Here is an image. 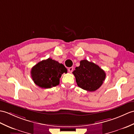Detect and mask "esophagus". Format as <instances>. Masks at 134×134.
I'll return each instance as SVG.
<instances>
[{
  "mask_svg": "<svg viewBox=\"0 0 134 134\" xmlns=\"http://www.w3.org/2000/svg\"><path fill=\"white\" fill-rule=\"evenodd\" d=\"M68 72H69L70 73H71V72H72V71H73V67H69V68H68Z\"/></svg>",
  "mask_w": 134,
  "mask_h": 134,
  "instance_id": "1",
  "label": "esophagus"
}]
</instances>
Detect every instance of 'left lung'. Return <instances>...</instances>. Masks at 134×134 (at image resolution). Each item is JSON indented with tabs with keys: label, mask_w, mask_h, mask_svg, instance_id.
<instances>
[{
	"label": "left lung",
	"mask_w": 134,
	"mask_h": 134,
	"mask_svg": "<svg viewBox=\"0 0 134 134\" xmlns=\"http://www.w3.org/2000/svg\"><path fill=\"white\" fill-rule=\"evenodd\" d=\"M72 74L77 86L88 91H95L104 81L105 73L101 68L87 60L80 62V66L75 68Z\"/></svg>",
	"instance_id": "8db88e82"
}]
</instances>
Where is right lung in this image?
<instances>
[{"label":"right lung","instance_id":"right-lung-1","mask_svg":"<svg viewBox=\"0 0 134 134\" xmlns=\"http://www.w3.org/2000/svg\"><path fill=\"white\" fill-rule=\"evenodd\" d=\"M67 70L64 65L48 58L35 65L31 71L32 79L37 86L42 88H49L59 85L60 78Z\"/></svg>","mask_w":134,"mask_h":134}]
</instances>
